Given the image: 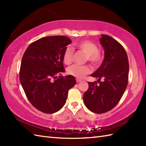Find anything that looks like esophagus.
<instances>
[{
	"label": "esophagus",
	"instance_id": "obj_1",
	"mask_svg": "<svg viewBox=\"0 0 146 146\" xmlns=\"http://www.w3.org/2000/svg\"><path fill=\"white\" fill-rule=\"evenodd\" d=\"M76 81L77 83H79V82H82V80H81V79H79V78H76Z\"/></svg>",
	"mask_w": 146,
	"mask_h": 146
}]
</instances>
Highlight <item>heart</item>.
<instances>
[{
  "label": "heart",
  "instance_id": "heart-1",
  "mask_svg": "<svg viewBox=\"0 0 146 146\" xmlns=\"http://www.w3.org/2000/svg\"><path fill=\"white\" fill-rule=\"evenodd\" d=\"M76 46L83 53L86 55L87 60L94 65L100 64L102 57L100 52L98 51V46L94 42L89 41H83L77 43ZM73 50L70 47L65 49L63 54V60L66 64H70L73 60ZM91 72L90 68L88 66H80L78 64H73L68 68V73L70 75L77 78H83L87 74Z\"/></svg>",
  "mask_w": 146,
  "mask_h": 146
}]
</instances>
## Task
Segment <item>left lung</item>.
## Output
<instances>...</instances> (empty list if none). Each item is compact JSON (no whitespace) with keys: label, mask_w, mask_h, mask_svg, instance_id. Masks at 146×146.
I'll use <instances>...</instances> for the list:
<instances>
[{"label":"left lung","mask_w":146,"mask_h":146,"mask_svg":"<svg viewBox=\"0 0 146 146\" xmlns=\"http://www.w3.org/2000/svg\"><path fill=\"white\" fill-rule=\"evenodd\" d=\"M99 41L105 51L104 60L91 75L97 79L99 84L88 82L89 87L83 95V101L90 110L102 113L115 107L124 94L128 84L129 66L125 50L115 39L102 35Z\"/></svg>","instance_id":"8db88e82"}]
</instances>
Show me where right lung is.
<instances>
[{"label":"right lung","instance_id":"add662e5","mask_svg":"<svg viewBox=\"0 0 146 146\" xmlns=\"http://www.w3.org/2000/svg\"><path fill=\"white\" fill-rule=\"evenodd\" d=\"M71 41L66 36L45 37L31 43L21 61L19 79L26 97L36 109L45 113L60 110L66 103L68 90L75 85L72 75L65 72L63 54Z\"/></svg>","mask_w":146,"mask_h":146}]
</instances>
